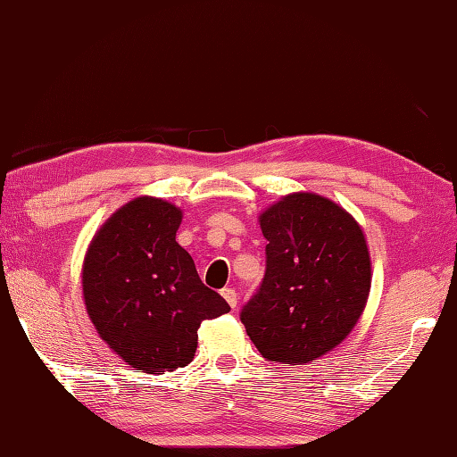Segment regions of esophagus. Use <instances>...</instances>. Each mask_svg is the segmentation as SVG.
<instances>
[{
    "instance_id": "esophagus-1",
    "label": "esophagus",
    "mask_w": 457,
    "mask_h": 457,
    "mask_svg": "<svg viewBox=\"0 0 457 457\" xmlns=\"http://www.w3.org/2000/svg\"><path fill=\"white\" fill-rule=\"evenodd\" d=\"M220 295H222V298L227 300L230 308H237L238 295H237V290H235V288H222V290H220Z\"/></svg>"
}]
</instances>
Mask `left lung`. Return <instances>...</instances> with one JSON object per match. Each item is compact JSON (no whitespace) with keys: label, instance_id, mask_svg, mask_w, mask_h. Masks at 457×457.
I'll return each mask as SVG.
<instances>
[{"label":"left lung","instance_id":"8db88e82","mask_svg":"<svg viewBox=\"0 0 457 457\" xmlns=\"http://www.w3.org/2000/svg\"><path fill=\"white\" fill-rule=\"evenodd\" d=\"M266 272L240 312L270 362L308 364L328 354L362 316L372 284L364 230L326 196L292 193L261 217Z\"/></svg>","mask_w":457,"mask_h":457}]
</instances>
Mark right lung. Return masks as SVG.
Wrapping results in <instances>:
<instances>
[{"label":"right lung","mask_w":457,"mask_h":457,"mask_svg":"<svg viewBox=\"0 0 457 457\" xmlns=\"http://www.w3.org/2000/svg\"><path fill=\"white\" fill-rule=\"evenodd\" d=\"M180 220L179 206L139 196L103 222L83 261V300L95 330L147 374L191 364L201 322L230 310L175 240Z\"/></svg>","instance_id":"add662e5"}]
</instances>
